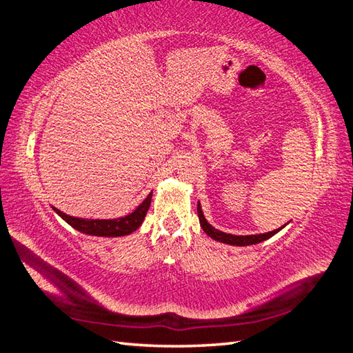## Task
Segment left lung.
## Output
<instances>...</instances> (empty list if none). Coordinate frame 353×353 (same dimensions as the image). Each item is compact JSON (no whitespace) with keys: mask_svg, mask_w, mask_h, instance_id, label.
<instances>
[{"mask_svg":"<svg viewBox=\"0 0 353 353\" xmlns=\"http://www.w3.org/2000/svg\"><path fill=\"white\" fill-rule=\"evenodd\" d=\"M198 216H199V223L202 226L203 232L207 234V236H210L213 240L216 241H222V243H226V245H232V246H249V245H256V243H261L264 240L270 239L272 236H275L276 232H279L281 230L284 228V226H281V228L278 230H273L270 232H265V234H254V236H234V234H226V232H222L216 230L214 226H211L207 219L203 217V213L201 210V205L198 203Z\"/></svg>","mask_w":353,"mask_h":353,"instance_id":"left-lung-1","label":"left lung"}]
</instances>
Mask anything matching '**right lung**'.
Returning a JSON list of instances; mask_svg holds the SVG:
<instances>
[{
	"mask_svg": "<svg viewBox=\"0 0 353 353\" xmlns=\"http://www.w3.org/2000/svg\"><path fill=\"white\" fill-rule=\"evenodd\" d=\"M151 198L152 193L146 196V199L140 203V205L132 211V213L117 217V219H81V217H74L69 216L63 211L57 210L52 207V210L63 219L66 223H69L72 228L80 231L83 234H88V236H98V237H121V236H128V234L134 232L140 225H142L143 219L150 210L151 205Z\"/></svg>",
	"mask_w": 353,
	"mask_h": 353,
	"instance_id": "1",
	"label": "right lung"
}]
</instances>
